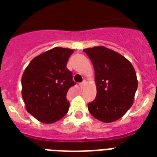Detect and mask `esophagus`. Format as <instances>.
<instances>
[{
	"instance_id": "34e87169",
	"label": "esophagus",
	"mask_w": 157,
	"mask_h": 157,
	"mask_svg": "<svg viewBox=\"0 0 157 157\" xmlns=\"http://www.w3.org/2000/svg\"><path fill=\"white\" fill-rule=\"evenodd\" d=\"M86 81H83L81 83H80V87H81V89H84V87H85V86H86Z\"/></svg>"
}]
</instances>
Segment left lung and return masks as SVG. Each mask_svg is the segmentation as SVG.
<instances>
[{"mask_svg": "<svg viewBox=\"0 0 157 157\" xmlns=\"http://www.w3.org/2000/svg\"><path fill=\"white\" fill-rule=\"evenodd\" d=\"M84 51L93 63L97 89L95 99L88 104L89 112L104 123L116 121L134 103L138 88L135 70L126 58L102 45Z\"/></svg>", "mask_w": 157, "mask_h": 157, "instance_id": "obj_1", "label": "left lung"}]
</instances>
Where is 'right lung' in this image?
I'll return each instance as SVG.
<instances>
[{
	"instance_id": "right-lung-1",
	"label": "right lung",
	"mask_w": 157,
	"mask_h": 157,
	"mask_svg": "<svg viewBox=\"0 0 157 157\" xmlns=\"http://www.w3.org/2000/svg\"><path fill=\"white\" fill-rule=\"evenodd\" d=\"M73 52L53 48L35 57L23 72L22 97L26 110L39 121L52 124L68 112L67 93L75 83L67 63Z\"/></svg>"
}]
</instances>
